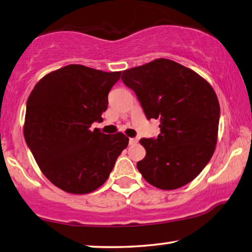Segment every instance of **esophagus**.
Listing matches in <instances>:
<instances>
[{
    "mask_svg": "<svg viewBox=\"0 0 252 252\" xmlns=\"http://www.w3.org/2000/svg\"><path fill=\"white\" fill-rule=\"evenodd\" d=\"M129 144H130L131 146L137 145V144H138V139H136V138H130V139H129Z\"/></svg>",
    "mask_w": 252,
    "mask_h": 252,
    "instance_id": "obj_1",
    "label": "esophagus"
}]
</instances>
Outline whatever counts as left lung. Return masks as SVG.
Masks as SVG:
<instances>
[{"mask_svg":"<svg viewBox=\"0 0 252 252\" xmlns=\"http://www.w3.org/2000/svg\"><path fill=\"white\" fill-rule=\"evenodd\" d=\"M146 118L160 120L157 138H142L145 158L137 163L144 179L162 190L192 181L212 158L217 142L220 103L214 89L194 71L157 59L122 72Z\"/></svg>","mask_w":252,"mask_h":252,"instance_id":"left-lung-1","label":"left lung"}]
</instances>
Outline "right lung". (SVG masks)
I'll use <instances>...</instances> for the list:
<instances>
[{"label": "right lung", "instance_id": "right-lung-1", "mask_svg": "<svg viewBox=\"0 0 252 252\" xmlns=\"http://www.w3.org/2000/svg\"><path fill=\"white\" fill-rule=\"evenodd\" d=\"M121 72L70 64L48 73L30 93L24 134L40 171L60 189L84 194L106 181L129 144L119 132L90 129L102 121Z\"/></svg>", "mask_w": 252, "mask_h": 252}]
</instances>
